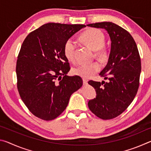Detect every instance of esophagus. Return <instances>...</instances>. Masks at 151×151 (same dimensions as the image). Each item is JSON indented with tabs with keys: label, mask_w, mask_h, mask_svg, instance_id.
I'll use <instances>...</instances> for the list:
<instances>
[{
	"label": "esophagus",
	"mask_w": 151,
	"mask_h": 151,
	"mask_svg": "<svg viewBox=\"0 0 151 151\" xmlns=\"http://www.w3.org/2000/svg\"><path fill=\"white\" fill-rule=\"evenodd\" d=\"M88 84V81L86 79H83V85H86Z\"/></svg>",
	"instance_id": "34e87169"
}]
</instances>
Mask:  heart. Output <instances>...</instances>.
Masks as SVG:
<instances>
[{"instance_id":"obj_1","label":"heart","mask_w":151,"mask_h":151,"mask_svg":"<svg viewBox=\"0 0 151 151\" xmlns=\"http://www.w3.org/2000/svg\"><path fill=\"white\" fill-rule=\"evenodd\" d=\"M81 39L85 44L94 50L95 57L102 62L108 60L109 52L104 47L105 37L101 30L96 29L86 30L81 36ZM76 42L73 38L66 40L63 47L64 55L70 62L75 61V50ZM101 70L100 63L97 61L91 63H81L72 69L74 75L80 76L84 78H89Z\"/></svg>"}]
</instances>
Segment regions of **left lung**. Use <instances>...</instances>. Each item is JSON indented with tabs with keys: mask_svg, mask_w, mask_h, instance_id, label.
I'll return each mask as SVG.
<instances>
[{
	"mask_svg": "<svg viewBox=\"0 0 151 151\" xmlns=\"http://www.w3.org/2000/svg\"><path fill=\"white\" fill-rule=\"evenodd\" d=\"M87 26L105 29L111 40L108 63L99 74L108 82L88 81L96 96L88 106L99 118L112 119L128 108L137 93L141 71L139 52L131 34L119 25L102 22Z\"/></svg>",
	"mask_w": 151,
	"mask_h": 151,
	"instance_id": "obj_1",
	"label": "left lung"
}]
</instances>
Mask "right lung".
Here are the masks:
<instances>
[{
    "instance_id": "add662e5",
    "label": "right lung",
    "mask_w": 151,
    "mask_h": 151,
    "mask_svg": "<svg viewBox=\"0 0 151 151\" xmlns=\"http://www.w3.org/2000/svg\"><path fill=\"white\" fill-rule=\"evenodd\" d=\"M86 26L50 22L30 32L17 61V88L28 109L38 118L51 121L65 111L74 92L83 86L70 70L64 55L66 40Z\"/></svg>"
}]
</instances>
